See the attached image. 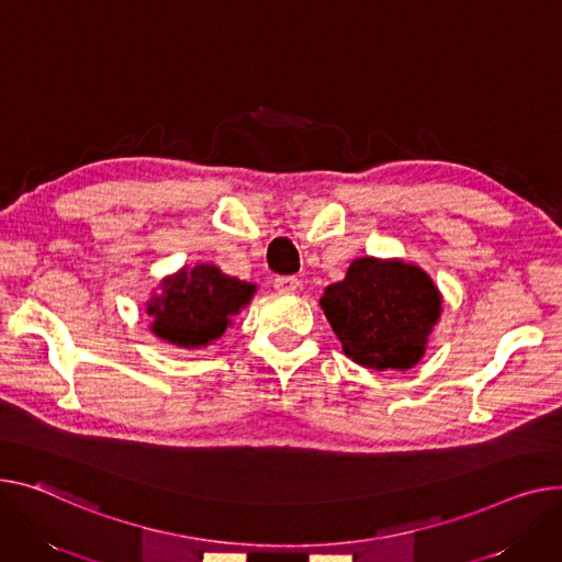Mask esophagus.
I'll list each match as a JSON object with an SVG mask.
<instances>
[{
  "mask_svg": "<svg viewBox=\"0 0 562 562\" xmlns=\"http://www.w3.org/2000/svg\"><path fill=\"white\" fill-rule=\"evenodd\" d=\"M273 286L278 293H295L297 286H301V282H297L295 276H278L273 280Z\"/></svg>",
  "mask_w": 562,
  "mask_h": 562,
  "instance_id": "esophagus-1",
  "label": "esophagus"
}]
</instances>
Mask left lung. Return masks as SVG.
Returning <instances> with one entry per match:
<instances>
[{
	"label": "left lung",
	"instance_id": "left-lung-1",
	"mask_svg": "<svg viewBox=\"0 0 562 562\" xmlns=\"http://www.w3.org/2000/svg\"><path fill=\"white\" fill-rule=\"evenodd\" d=\"M321 307L355 363L406 370L425 355L442 295L416 265L359 257L341 282L325 289Z\"/></svg>",
	"mask_w": 562,
	"mask_h": 562
}]
</instances>
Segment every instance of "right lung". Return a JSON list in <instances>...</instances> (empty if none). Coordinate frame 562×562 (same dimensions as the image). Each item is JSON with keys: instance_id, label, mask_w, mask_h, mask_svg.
I'll return each instance as SVG.
<instances>
[{"instance_id": "add662e5", "label": "right lung", "mask_w": 562, "mask_h": 562, "mask_svg": "<svg viewBox=\"0 0 562 562\" xmlns=\"http://www.w3.org/2000/svg\"><path fill=\"white\" fill-rule=\"evenodd\" d=\"M162 293L146 303L151 331L178 348H205L233 325L255 293V284L221 273L214 265L182 267L162 280Z\"/></svg>"}]
</instances>
